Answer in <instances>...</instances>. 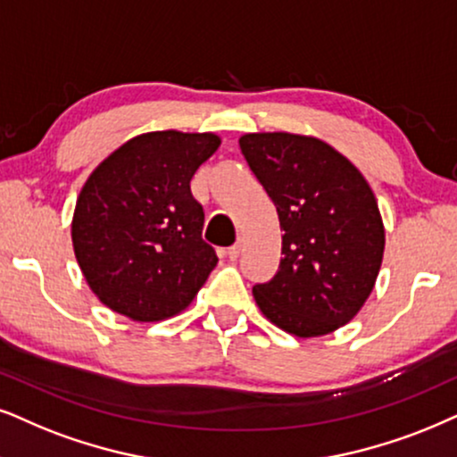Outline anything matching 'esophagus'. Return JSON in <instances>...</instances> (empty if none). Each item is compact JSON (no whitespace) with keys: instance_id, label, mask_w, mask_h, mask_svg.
Masks as SVG:
<instances>
[{"instance_id":"34e87169","label":"esophagus","mask_w":457,"mask_h":457,"mask_svg":"<svg viewBox=\"0 0 457 457\" xmlns=\"http://www.w3.org/2000/svg\"><path fill=\"white\" fill-rule=\"evenodd\" d=\"M240 251H242V245H240V242H236V245H232L228 248V251H225V255L232 259V262H236V259L240 257Z\"/></svg>"}]
</instances>
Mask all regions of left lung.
Segmentation results:
<instances>
[{
  "mask_svg": "<svg viewBox=\"0 0 457 457\" xmlns=\"http://www.w3.org/2000/svg\"><path fill=\"white\" fill-rule=\"evenodd\" d=\"M253 175L278 211L282 257L274 278L253 287L259 308L297 337L350 322L373 291L384 257L378 202L350 160L314 137H240Z\"/></svg>",
  "mask_w": 457,
  "mask_h": 457,
  "instance_id": "1",
  "label": "left lung"
}]
</instances>
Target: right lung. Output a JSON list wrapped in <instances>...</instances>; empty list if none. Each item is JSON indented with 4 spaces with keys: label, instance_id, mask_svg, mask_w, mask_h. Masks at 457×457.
Returning a JSON list of instances; mask_svg holds the SVG:
<instances>
[{
    "label": "right lung",
    "instance_id": "add662e5",
    "mask_svg": "<svg viewBox=\"0 0 457 457\" xmlns=\"http://www.w3.org/2000/svg\"><path fill=\"white\" fill-rule=\"evenodd\" d=\"M211 132L130 138L92 172L73 212V251L92 293L138 322L186 310L217 265L189 181L219 147Z\"/></svg>",
    "mask_w": 457,
    "mask_h": 457
}]
</instances>
